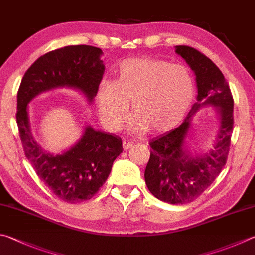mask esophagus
Here are the masks:
<instances>
[{
    "label": "esophagus",
    "instance_id": "1",
    "mask_svg": "<svg viewBox=\"0 0 255 255\" xmlns=\"http://www.w3.org/2000/svg\"><path fill=\"white\" fill-rule=\"evenodd\" d=\"M132 145H133V142L130 141V140H124V141H123V148H124V150H127V149H129V148H131Z\"/></svg>",
    "mask_w": 255,
    "mask_h": 255
}]
</instances>
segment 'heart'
I'll use <instances>...</instances> for the list:
<instances>
[{"label":"heart","instance_id":"1","mask_svg":"<svg viewBox=\"0 0 255 255\" xmlns=\"http://www.w3.org/2000/svg\"><path fill=\"white\" fill-rule=\"evenodd\" d=\"M95 96L99 119L108 131L122 128L130 101L129 131L163 132L185 117L194 97V81L183 64L129 58L118 64L115 80L99 81Z\"/></svg>","mask_w":255,"mask_h":255}]
</instances>
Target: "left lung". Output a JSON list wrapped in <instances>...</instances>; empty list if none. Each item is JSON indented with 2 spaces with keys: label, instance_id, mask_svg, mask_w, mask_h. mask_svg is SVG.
Returning <instances> with one entry per match:
<instances>
[{
  "label": "left lung",
  "instance_id": "obj_1",
  "mask_svg": "<svg viewBox=\"0 0 255 255\" xmlns=\"http://www.w3.org/2000/svg\"><path fill=\"white\" fill-rule=\"evenodd\" d=\"M195 75L196 103L184 123L174 130L152 139L145 182L156 198L169 204H185L195 200L221 173L228 159L233 130V97L223 73L215 63L196 49L176 45ZM212 105L219 115V129L213 147L193 155L186 145L192 117L201 108Z\"/></svg>",
  "mask_w": 255,
  "mask_h": 255
}]
</instances>
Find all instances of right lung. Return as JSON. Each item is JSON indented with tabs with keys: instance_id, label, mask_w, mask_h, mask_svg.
Returning a JSON list of instances; mask_svg holds the SVG:
<instances>
[{
	"instance_id": "right-lung-1",
	"label": "right lung",
	"mask_w": 255,
	"mask_h": 255,
	"mask_svg": "<svg viewBox=\"0 0 255 255\" xmlns=\"http://www.w3.org/2000/svg\"><path fill=\"white\" fill-rule=\"evenodd\" d=\"M103 54L101 49L83 44L51 51L27 69L18 88L16 123L26 158L39 178L67 203L90 200L97 194L123 152L122 139L87 125L75 145L60 154H51L33 137L27 105L57 88L80 91L92 104L105 72Z\"/></svg>"
}]
</instances>
